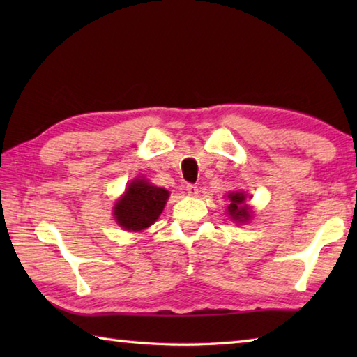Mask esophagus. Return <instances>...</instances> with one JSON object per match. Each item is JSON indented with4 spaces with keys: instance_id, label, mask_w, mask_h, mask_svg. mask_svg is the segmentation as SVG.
Segmentation results:
<instances>
[{
    "instance_id": "1",
    "label": "esophagus",
    "mask_w": 357,
    "mask_h": 357,
    "mask_svg": "<svg viewBox=\"0 0 357 357\" xmlns=\"http://www.w3.org/2000/svg\"><path fill=\"white\" fill-rule=\"evenodd\" d=\"M185 190H187V193L190 195V196H196L199 193V190H198V187H196L195 184H187V187H185Z\"/></svg>"
}]
</instances>
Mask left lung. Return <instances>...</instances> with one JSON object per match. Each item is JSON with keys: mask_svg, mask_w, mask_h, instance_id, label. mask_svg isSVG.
<instances>
[{"mask_svg": "<svg viewBox=\"0 0 357 357\" xmlns=\"http://www.w3.org/2000/svg\"><path fill=\"white\" fill-rule=\"evenodd\" d=\"M230 204L227 207V215L236 222H248L252 219V210L245 204L247 195L242 192H233L229 195Z\"/></svg>", "mask_w": 357, "mask_h": 357, "instance_id": "8db88e82", "label": "left lung"}]
</instances>
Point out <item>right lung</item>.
<instances>
[{
  "mask_svg": "<svg viewBox=\"0 0 357 357\" xmlns=\"http://www.w3.org/2000/svg\"><path fill=\"white\" fill-rule=\"evenodd\" d=\"M169 196L170 193L165 188L151 185L144 178H136L115 204L113 216L124 230H146L162 213Z\"/></svg>",
  "mask_w": 357,
  "mask_h": 357,
  "instance_id": "1",
  "label": "right lung"
}]
</instances>
